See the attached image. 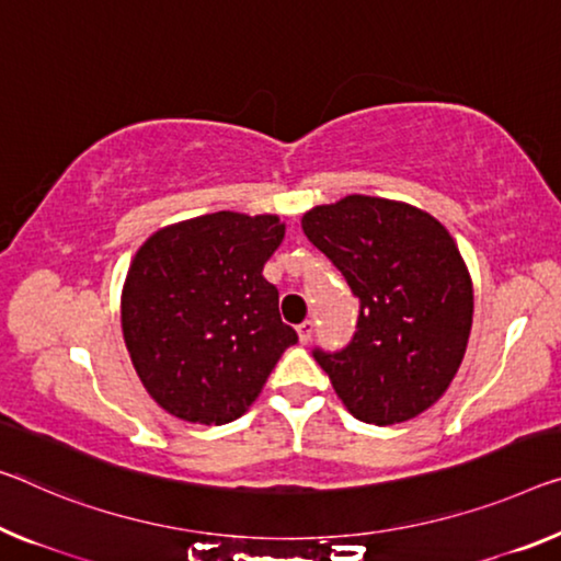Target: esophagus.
<instances>
[{
  "instance_id": "34e87169",
  "label": "esophagus",
  "mask_w": 561,
  "mask_h": 561,
  "mask_svg": "<svg viewBox=\"0 0 561 561\" xmlns=\"http://www.w3.org/2000/svg\"><path fill=\"white\" fill-rule=\"evenodd\" d=\"M310 335H313V321H304L298 325V339L300 343H308Z\"/></svg>"
}]
</instances>
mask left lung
Returning <instances> with one entry per match:
<instances>
[{
	"label": "left lung",
	"instance_id": "obj_1",
	"mask_svg": "<svg viewBox=\"0 0 561 561\" xmlns=\"http://www.w3.org/2000/svg\"><path fill=\"white\" fill-rule=\"evenodd\" d=\"M360 300L353 341L313 356L353 416L391 426L442 399L467 353L473 288L442 222L409 203L346 195L300 220Z\"/></svg>",
	"mask_w": 561,
	"mask_h": 561
}]
</instances>
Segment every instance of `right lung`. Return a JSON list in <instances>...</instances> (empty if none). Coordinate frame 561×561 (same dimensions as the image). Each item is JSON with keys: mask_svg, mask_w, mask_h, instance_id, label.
I'll list each match as a JSON object with an SVG mask.
<instances>
[{"mask_svg": "<svg viewBox=\"0 0 561 561\" xmlns=\"http://www.w3.org/2000/svg\"><path fill=\"white\" fill-rule=\"evenodd\" d=\"M283 236L278 215L220 210L160 228L135 253L119 300L125 346L172 416L205 426L243 416L298 343L263 278Z\"/></svg>", "mask_w": 561, "mask_h": 561, "instance_id": "1", "label": "right lung"}]
</instances>
